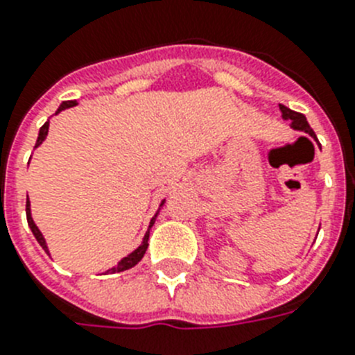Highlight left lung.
<instances>
[{
	"mask_svg": "<svg viewBox=\"0 0 355 355\" xmlns=\"http://www.w3.org/2000/svg\"><path fill=\"white\" fill-rule=\"evenodd\" d=\"M279 108H281V112H283V117L284 119H290V121H291V128H293V130L306 131V133H309L313 137V139H315V137H316L315 131H313L311 128H309V124H307L306 117H304L302 114H299V112H293V110L286 108V106H284V105H279Z\"/></svg>",
	"mask_w": 355,
	"mask_h": 355,
	"instance_id": "8db88e82",
	"label": "left lung"
}]
</instances>
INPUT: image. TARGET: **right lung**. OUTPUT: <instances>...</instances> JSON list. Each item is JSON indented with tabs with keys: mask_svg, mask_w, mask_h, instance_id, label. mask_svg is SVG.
<instances>
[{
	"mask_svg": "<svg viewBox=\"0 0 355 355\" xmlns=\"http://www.w3.org/2000/svg\"><path fill=\"white\" fill-rule=\"evenodd\" d=\"M76 105H78L76 101H64V103H62V105H60V108L56 110V114H60L62 110L71 108V106H76ZM48 130H49V122H46V124H44V126L40 128V131H39V139H37L35 147H39L40 144L44 142V139H46V135H48ZM163 202H165V200H163ZM163 202H162V206H163ZM26 218H28V225H30V229H31V233H33V236L37 238V241H39V243H40V247H42V249L49 254L48 245H46V240H44L42 233H40L39 227H37L35 222H33V218H31L30 200H28V199H26ZM155 220H156V215L153 216V220H150V225L155 224ZM150 225H149V229H150ZM147 240H149V231H147L146 236H144L142 245H140L139 249H135L133 252L130 254V256H126V258H124V259H121V261H119V265H117V266H114V268H110V270L106 272V274H115V272H124V270H128V268H131V266L137 265V263H139L140 259L144 258V254H146L147 245H149V243H147Z\"/></svg>",
	"mask_w": 355,
	"mask_h": 355,
	"instance_id": "1",
	"label": "right lung"
}]
</instances>
